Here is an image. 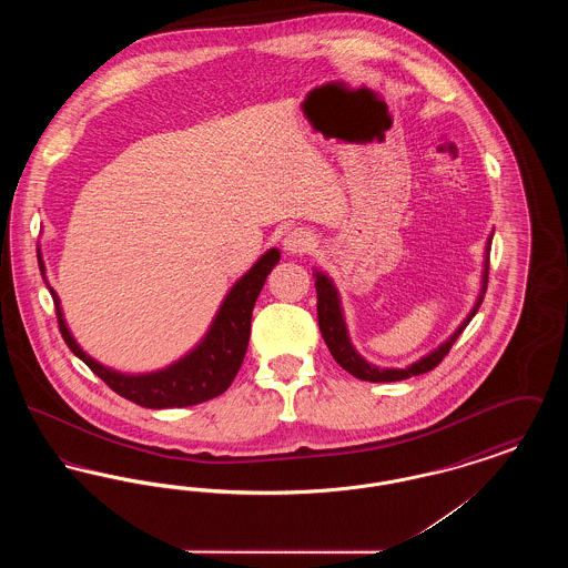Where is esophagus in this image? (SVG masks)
<instances>
[{
	"label": "esophagus",
	"mask_w": 568,
	"mask_h": 568,
	"mask_svg": "<svg viewBox=\"0 0 568 568\" xmlns=\"http://www.w3.org/2000/svg\"><path fill=\"white\" fill-rule=\"evenodd\" d=\"M313 241H315V239H313V234H311L306 227H294V230L287 232L285 239H283V251H285L287 255H302V253L311 251Z\"/></svg>",
	"instance_id": "1"
}]
</instances>
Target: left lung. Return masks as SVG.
I'll list each match as a JSON object with an SVG mask.
<instances>
[{
  "label": "left lung",
  "instance_id": "left-lung-1",
  "mask_svg": "<svg viewBox=\"0 0 568 568\" xmlns=\"http://www.w3.org/2000/svg\"><path fill=\"white\" fill-rule=\"evenodd\" d=\"M491 239H494V232H489V236H487L486 248H484V268H481V287H479V294H477L475 302H473V308L468 311V315L459 322L458 327L436 349L422 355L419 359H415L413 364H408L405 368L377 366V364L368 362L362 353L353 347L349 327H347V320H345V311H343L341 292L336 290L332 276H327L324 271L315 268L313 276H315V290H317L320 329H322V336H324L327 349L332 353V357L338 362V366H343L353 377L371 381V383H392V381L417 377V375H424V373L433 371L434 366H438V362L449 353L452 345L456 343V338L464 332V327L470 324V320L477 315V311H479V306L484 302L487 290Z\"/></svg>",
  "mask_w": 568,
  "mask_h": 568
}]
</instances>
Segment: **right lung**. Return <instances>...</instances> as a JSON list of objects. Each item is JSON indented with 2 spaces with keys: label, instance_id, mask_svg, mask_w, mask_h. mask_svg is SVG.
I'll return each mask as SVG.
<instances>
[{
  "label": "right lung",
  "instance_id": "add662e5",
  "mask_svg": "<svg viewBox=\"0 0 568 568\" xmlns=\"http://www.w3.org/2000/svg\"><path fill=\"white\" fill-rule=\"evenodd\" d=\"M278 260L281 251L276 246H272L257 257V262L230 287V292L219 304L206 334L183 357L168 364L165 368H158L151 373H121L91 357L77 343L70 325L65 322L61 300L47 278L42 251L38 248V266L53 296L63 341L112 392L144 408L200 405L216 398L232 385L248 347L255 300L260 296L272 268L278 264Z\"/></svg>",
  "mask_w": 568,
  "mask_h": 568
}]
</instances>
